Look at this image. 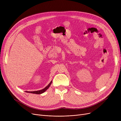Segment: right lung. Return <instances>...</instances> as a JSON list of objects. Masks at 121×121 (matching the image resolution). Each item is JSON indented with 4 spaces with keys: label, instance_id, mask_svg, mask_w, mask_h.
Here are the masks:
<instances>
[{
    "label": "right lung",
    "instance_id": "add662e5",
    "mask_svg": "<svg viewBox=\"0 0 121 121\" xmlns=\"http://www.w3.org/2000/svg\"><path fill=\"white\" fill-rule=\"evenodd\" d=\"M51 83H52V82H50V83L46 87L44 88V89H43L41 90H39V91H33V92H28V91H26V92H28V93H33V94H42L43 93V92H45L49 88V87L50 86Z\"/></svg>",
    "mask_w": 121,
    "mask_h": 121
}]
</instances>
